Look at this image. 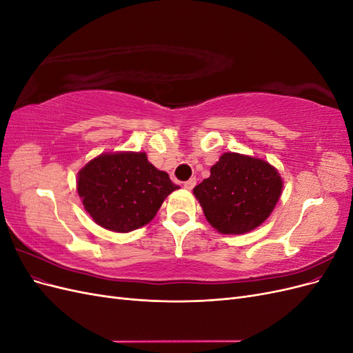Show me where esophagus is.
Instances as JSON below:
<instances>
[{"instance_id":"obj_1","label":"esophagus","mask_w":353,"mask_h":353,"mask_svg":"<svg viewBox=\"0 0 353 353\" xmlns=\"http://www.w3.org/2000/svg\"><path fill=\"white\" fill-rule=\"evenodd\" d=\"M194 185H196V178H190L188 181H185V183H184L185 190H193Z\"/></svg>"}]
</instances>
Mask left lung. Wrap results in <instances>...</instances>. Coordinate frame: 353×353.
I'll return each mask as SVG.
<instances>
[{
  "instance_id": "1",
  "label": "left lung",
  "mask_w": 353,
  "mask_h": 353,
  "mask_svg": "<svg viewBox=\"0 0 353 353\" xmlns=\"http://www.w3.org/2000/svg\"><path fill=\"white\" fill-rule=\"evenodd\" d=\"M203 213L221 234H245L272 213L283 193V178L263 159L223 153L210 176L194 187Z\"/></svg>"
}]
</instances>
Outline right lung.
I'll list each match as a JSON object with an SVG mask.
<instances>
[{"instance_id": "right-lung-1", "label": "right lung", "mask_w": 353, "mask_h": 353, "mask_svg": "<svg viewBox=\"0 0 353 353\" xmlns=\"http://www.w3.org/2000/svg\"><path fill=\"white\" fill-rule=\"evenodd\" d=\"M178 188L144 152L101 153L79 170L77 179L85 210L97 225L114 232L147 225Z\"/></svg>"}]
</instances>
